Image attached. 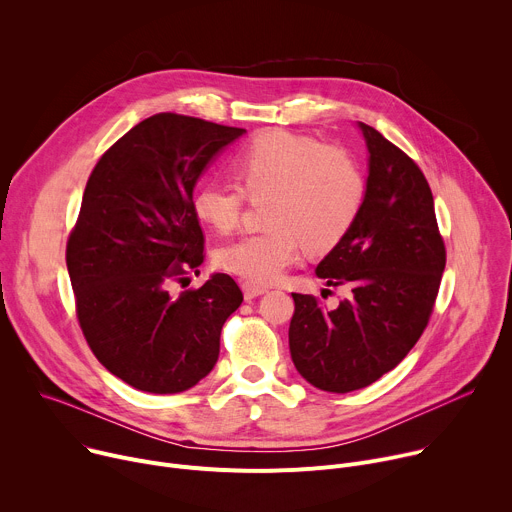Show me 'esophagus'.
<instances>
[{
	"label": "esophagus",
	"instance_id": "1",
	"mask_svg": "<svg viewBox=\"0 0 512 512\" xmlns=\"http://www.w3.org/2000/svg\"><path fill=\"white\" fill-rule=\"evenodd\" d=\"M265 287L263 285H257V283H251V281H243V294H245V300H253L261 294H265Z\"/></svg>",
	"mask_w": 512,
	"mask_h": 512
}]
</instances>
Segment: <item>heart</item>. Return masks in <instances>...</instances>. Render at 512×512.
Segmentation results:
<instances>
[{
	"instance_id": "heart-1",
	"label": "heart",
	"mask_w": 512,
	"mask_h": 512,
	"mask_svg": "<svg viewBox=\"0 0 512 512\" xmlns=\"http://www.w3.org/2000/svg\"><path fill=\"white\" fill-rule=\"evenodd\" d=\"M233 170L239 184H198L192 208L218 233H231L241 223L247 196H271L265 208L269 227L216 253L223 269L257 285L275 281L304 247L308 253L332 251L354 227L369 190L354 154L287 129L257 133L233 158Z\"/></svg>"
}]
</instances>
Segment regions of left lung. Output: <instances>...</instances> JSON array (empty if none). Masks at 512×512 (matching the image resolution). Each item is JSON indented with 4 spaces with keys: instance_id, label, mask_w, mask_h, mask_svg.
<instances>
[{
    "instance_id": "8db88e82",
    "label": "left lung",
    "mask_w": 512,
    "mask_h": 512,
    "mask_svg": "<svg viewBox=\"0 0 512 512\" xmlns=\"http://www.w3.org/2000/svg\"><path fill=\"white\" fill-rule=\"evenodd\" d=\"M360 129L371 154L367 200L316 269L348 294L336 310L316 296L291 294V360L310 385L328 393L369 387L397 367L427 328L446 267L423 172L375 127Z\"/></svg>"
}]
</instances>
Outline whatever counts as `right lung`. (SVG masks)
<instances>
[{"label":"right lung","instance_id":"right-lung-1","mask_svg":"<svg viewBox=\"0 0 512 512\" xmlns=\"http://www.w3.org/2000/svg\"><path fill=\"white\" fill-rule=\"evenodd\" d=\"M245 129L178 113L137 123L99 158L66 241L79 326L103 367L156 395L204 379L243 291L227 273L184 289L204 263L192 190Z\"/></svg>","mask_w":512,"mask_h":512}]
</instances>
